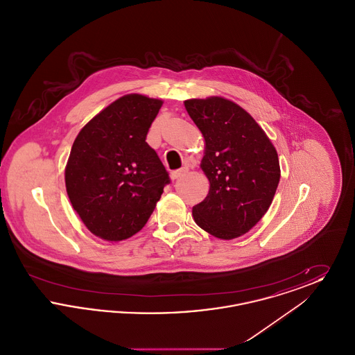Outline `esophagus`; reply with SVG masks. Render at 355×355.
I'll use <instances>...</instances> for the list:
<instances>
[{"mask_svg": "<svg viewBox=\"0 0 355 355\" xmlns=\"http://www.w3.org/2000/svg\"><path fill=\"white\" fill-rule=\"evenodd\" d=\"M186 173H187V169H180L175 170V171H171V174H170V177H171V180H178V178H181V177H184Z\"/></svg>", "mask_w": 355, "mask_h": 355, "instance_id": "obj_1", "label": "esophagus"}]
</instances>
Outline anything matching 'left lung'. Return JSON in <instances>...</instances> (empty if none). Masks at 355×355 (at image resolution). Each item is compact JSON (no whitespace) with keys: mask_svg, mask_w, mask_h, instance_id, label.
Here are the masks:
<instances>
[{"mask_svg":"<svg viewBox=\"0 0 355 355\" xmlns=\"http://www.w3.org/2000/svg\"><path fill=\"white\" fill-rule=\"evenodd\" d=\"M185 107L205 137L202 168L210 190L193 207L196 223L220 239L248 233L270 207L281 170L275 148L234 102L210 97Z\"/></svg>","mask_w":355,"mask_h":355,"instance_id":"left-lung-1","label":"left lung"}]
</instances>
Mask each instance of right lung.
Returning a JSON list of instances; mask_svg holds the SVG:
<instances>
[{"mask_svg": "<svg viewBox=\"0 0 355 355\" xmlns=\"http://www.w3.org/2000/svg\"><path fill=\"white\" fill-rule=\"evenodd\" d=\"M161 100L128 94L78 133L69 155V200L85 226L106 241L138 233L152 216L169 173L146 142Z\"/></svg>", "mask_w": 355, "mask_h": 355, "instance_id": "right-lung-1", "label": "right lung"}]
</instances>
